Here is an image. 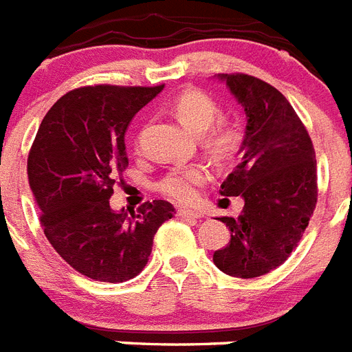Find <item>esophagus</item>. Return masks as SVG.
Returning <instances> with one entry per match:
<instances>
[{
	"label": "esophagus",
	"mask_w": 352,
	"mask_h": 352,
	"mask_svg": "<svg viewBox=\"0 0 352 352\" xmlns=\"http://www.w3.org/2000/svg\"><path fill=\"white\" fill-rule=\"evenodd\" d=\"M178 215L183 219H190V221H199V219H203V213L194 212V210H188V208H179Z\"/></svg>",
	"instance_id": "34e87169"
}]
</instances>
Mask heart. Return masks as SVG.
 Listing matches in <instances>:
<instances>
[{
  "instance_id": "1",
  "label": "heart",
  "mask_w": 352,
  "mask_h": 352,
  "mask_svg": "<svg viewBox=\"0 0 352 352\" xmlns=\"http://www.w3.org/2000/svg\"><path fill=\"white\" fill-rule=\"evenodd\" d=\"M170 108L174 116L178 117V121L194 133L206 131L221 116L219 104L199 89H187L179 92L174 98ZM205 144L217 158H228L236 151L240 144V133L235 126L222 121L216 122L206 133ZM208 179L210 170L206 165H178L165 174L158 183V188L164 196L176 203H192L199 194V187H203Z\"/></svg>"
}]
</instances>
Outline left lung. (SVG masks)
<instances>
[{
  "mask_svg": "<svg viewBox=\"0 0 352 352\" xmlns=\"http://www.w3.org/2000/svg\"><path fill=\"white\" fill-rule=\"evenodd\" d=\"M245 112L242 162L221 185L240 196L239 217L213 263L233 278H258L279 267L297 248L317 205V160L310 135L278 89L248 74H217Z\"/></svg>",
  "mask_w": 352,
  "mask_h": 352,
  "instance_id": "8db88e82",
  "label": "left lung"
}]
</instances>
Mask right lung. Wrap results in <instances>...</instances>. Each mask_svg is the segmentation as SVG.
<instances>
[{"label": "right lung", "instance_id": "right-lung-1", "mask_svg": "<svg viewBox=\"0 0 352 352\" xmlns=\"http://www.w3.org/2000/svg\"><path fill=\"white\" fill-rule=\"evenodd\" d=\"M164 85L71 90L50 108L28 155V182L44 235L80 274L122 283L139 274L158 228L173 217L164 199L137 212L110 206L116 174L128 167L124 133Z\"/></svg>", "mask_w": 352, "mask_h": 352}]
</instances>
